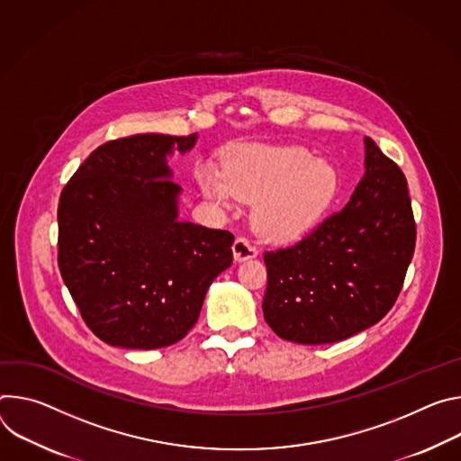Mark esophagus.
<instances>
[{
    "label": "esophagus",
    "instance_id": "1",
    "mask_svg": "<svg viewBox=\"0 0 461 461\" xmlns=\"http://www.w3.org/2000/svg\"><path fill=\"white\" fill-rule=\"evenodd\" d=\"M232 252H234V262H245V260H252L258 257L257 247H252L245 238H238L232 245Z\"/></svg>",
    "mask_w": 461,
    "mask_h": 461
}]
</instances>
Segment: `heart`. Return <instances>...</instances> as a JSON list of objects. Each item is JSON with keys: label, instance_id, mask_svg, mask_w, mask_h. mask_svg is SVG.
Returning a JSON list of instances; mask_svg holds the SVG:
<instances>
[{"label": "heart", "instance_id": "obj_1", "mask_svg": "<svg viewBox=\"0 0 461 461\" xmlns=\"http://www.w3.org/2000/svg\"><path fill=\"white\" fill-rule=\"evenodd\" d=\"M197 183L204 197L221 207L234 197L254 203V232L271 243H287L322 218L337 194L339 176L303 148L240 146L227 156L225 176L203 165Z\"/></svg>", "mask_w": 461, "mask_h": 461}]
</instances>
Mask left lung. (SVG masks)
<instances>
[{
	"mask_svg": "<svg viewBox=\"0 0 461 461\" xmlns=\"http://www.w3.org/2000/svg\"><path fill=\"white\" fill-rule=\"evenodd\" d=\"M414 247L406 179L365 137V174L344 209L294 247L264 254V319L296 344L361 333L390 312Z\"/></svg>",
	"mask_w": 461,
	"mask_h": 461,
	"instance_id": "8db88e82",
	"label": "left lung"
}]
</instances>
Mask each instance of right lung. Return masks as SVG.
Here are the masks:
<instances>
[{"mask_svg": "<svg viewBox=\"0 0 461 461\" xmlns=\"http://www.w3.org/2000/svg\"><path fill=\"white\" fill-rule=\"evenodd\" d=\"M197 133H140L98 146L59 204V266L89 330L110 346L158 349L197 322L234 236L179 220L168 159Z\"/></svg>", "mask_w": 461, "mask_h": 461, "instance_id": "add662e5", "label": "right lung"}]
</instances>
